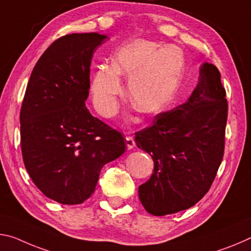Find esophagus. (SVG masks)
I'll return each mask as SVG.
<instances>
[{
  "label": "esophagus",
  "instance_id": "1",
  "mask_svg": "<svg viewBox=\"0 0 251 251\" xmlns=\"http://www.w3.org/2000/svg\"><path fill=\"white\" fill-rule=\"evenodd\" d=\"M126 146L128 148V150L133 149L135 147V142L133 140L132 137H126Z\"/></svg>",
  "mask_w": 251,
  "mask_h": 251
}]
</instances>
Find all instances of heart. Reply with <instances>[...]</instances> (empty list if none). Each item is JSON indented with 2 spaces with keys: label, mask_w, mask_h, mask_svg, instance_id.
I'll list each match as a JSON object with an SVG mask.
<instances>
[{
  "label": "heart",
  "mask_w": 251,
  "mask_h": 251,
  "mask_svg": "<svg viewBox=\"0 0 251 251\" xmlns=\"http://www.w3.org/2000/svg\"><path fill=\"white\" fill-rule=\"evenodd\" d=\"M112 65H98L90 81V93L101 116L117 112L122 93L120 76L128 79V98L138 112L157 114L170 103L182 76L180 53L171 47L135 39L114 53Z\"/></svg>",
  "instance_id": "obj_1"
}]
</instances>
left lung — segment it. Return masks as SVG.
Returning <instances> with one entry per match:
<instances>
[{
  "instance_id": "left-lung-1",
  "label": "left lung",
  "mask_w": 251,
  "mask_h": 251,
  "mask_svg": "<svg viewBox=\"0 0 251 251\" xmlns=\"http://www.w3.org/2000/svg\"><path fill=\"white\" fill-rule=\"evenodd\" d=\"M216 65L201 64L187 102L154 118L135 133V143L153 159V174L139 198L153 216L186 210L210 189L224 157L228 103Z\"/></svg>"
}]
</instances>
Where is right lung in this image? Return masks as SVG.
<instances>
[{
	"label": "right lung",
	"mask_w": 251,
	"mask_h": 251,
	"mask_svg": "<svg viewBox=\"0 0 251 251\" xmlns=\"http://www.w3.org/2000/svg\"><path fill=\"white\" fill-rule=\"evenodd\" d=\"M106 39L92 32L54 41L36 62L23 99L24 166L42 194L62 204L87 200L102 167L126 151L121 133L85 106L93 53Z\"/></svg>",
	"instance_id": "right-lung-1"
}]
</instances>
